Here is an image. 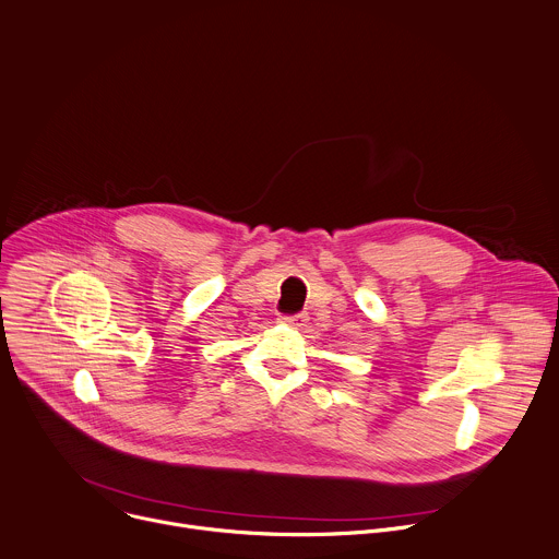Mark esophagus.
<instances>
[{
  "mask_svg": "<svg viewBox=\"0 0 559 559\" xmlns=\"http://www.w3.org/2000/svg\"><path fill=\"white\" fill-rule=\"evenodd\" d=\"M281 322L292 326V329H300L307 322V313H294V316H281Z\"/></svg>",
  "mask_w": 559,
  "mask_h": 559,
  "instance_id": "esophagus-1",
  "label": "esophagus"
}]
</instances>
